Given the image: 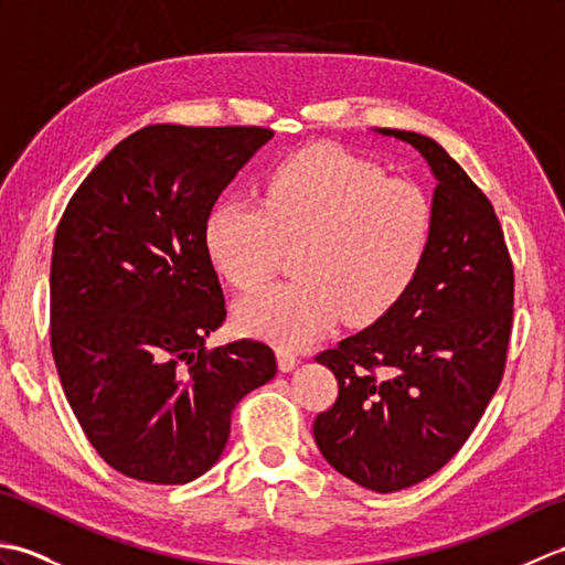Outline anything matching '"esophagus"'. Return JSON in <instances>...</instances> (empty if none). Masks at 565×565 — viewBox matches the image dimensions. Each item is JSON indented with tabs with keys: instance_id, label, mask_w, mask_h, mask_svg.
Wrapping results in <instances>:
<instances>
[{
	"instance_id": "esophagus-1",
	"label": "esophagus",
	"mask_w": 565,
	"mask_h": 565,
	"mask_svg": "<svg viewBox=\"0 0 565 565\" xmlns=\"http://www.w3.org/2000/svg\"><path fill=\"white\" fill-rule=\"evenodd\" d=\"M276 359H279V369L281 371H291L298 362H301V359H298L294 352H289V350H279L276 352Z\"/></svg>"
}]
</instances>
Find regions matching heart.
Wrapping results in <instances>:
<instances>
[{
	"instance_id": "1",
	"label": "heart",
	"mask_w": 565,
	"mask_h": 565,
	"mask_svg": "<svg viewBox=\"0 0 565 565\" xmlns=\"http://www.w3.org/2000/svg\"><path fill=\"white\" fill-rule=\"evenodd\" d=\"M431 237V206L415 182L386 177L356 154L320 146L276 162L259 203L211 209L203 243L223 279L252 289L298 247L296 281L237 303V326L279 347H303L344 318L369 326L411 289Z\"/></svg>"
}]
</instances>
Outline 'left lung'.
Segmentation results:
<instances>
[{"label": "left lung", "instance_id": "obj_1", "mask_svg": "<svg viewBox=\"0 0 565 565\" xmlns=\"http://www.w3.org/2000/svg\"><path fill=\"white\" fill-rule=\"evenodd\" d=\"M437 179L431 237L407 294L374 326L316 356L338 401L313 423L328 463L356 486L395 493L425 481L471 437L508 362L514 269L493 203L439 142L379 128Z\"/></svg>", "mask_w": 565, "mask_h": 565}]
</instances>
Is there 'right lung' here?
Wrapping results in <instances>:
<instances>
[{
  "label": "right lung",
  "mask_w": 565,
  "mask_h": 565,
  "mask_svg": "<svg viewBox=\"0 0 565 565\" xmlns=\"http://www.w3.org/2000/svg\"><path fill=\"white\" fill-rule=\"evenodd\" d=\"M269 128L158 124L94 167L57 223L51 347L65 398L118 473L179 486L206 473L235 405L271 381L257 340L206 350L225 298L206 218Z\"/></svg>",
  "instance_id": "add662e5"
}]
</instances>
